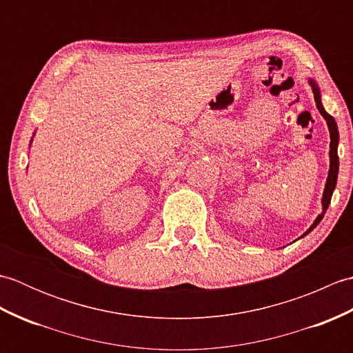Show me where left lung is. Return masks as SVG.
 I'll use <instances>...</instances> for the list:
<instances>
[{
    "label": "left lung",
    "mask_w": 353,
    "mask_h": 353,
    "mask_svg": "<svg viewBox=\"0 0 353 353\" xmlns=\"http://www.w3.org/2000/svg\"><path fill=\"white\" fill-rule=\"evenodd\" d=\"M308 83L312 89L314 94V100H316L317 109L326 119L327 129H329V134H331V144H329V172H327V179H326V185H325V191H323V197H321V214L317 215V219L314 220V223L310 226V229L305 232V234L301 236H306L310 234L311 230H314L317 228V224L323 220V216L326 214V209L329 208V203H331L332 194L336 186V177H339V168H340V161H339V142H340V134H339V127H336V123L334 117H331L325 110L323 104H321V94H320V88L317 85V81L314 79H308Z\"/></svg>",
    "instance_id": "left-lung-1"
}]
</instances>
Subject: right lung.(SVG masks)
<instances>
[{
	"instance_id": "right-lung-1",
	"label": "right lung",
	"mask_w": 353,
	"mask_h": 353,
	"mask_svg": "<svg viewBox=\"0 0 353 353\" xmlns=\"http://www.w3.org/2000/svg\"><path fill=\"white\" fill-rule=\"evenodd\" d=\"M33 137H34V134H33ZM32 142H33V138H32V141H30V147H32Z\"/></svg>"
}]
</instances>
